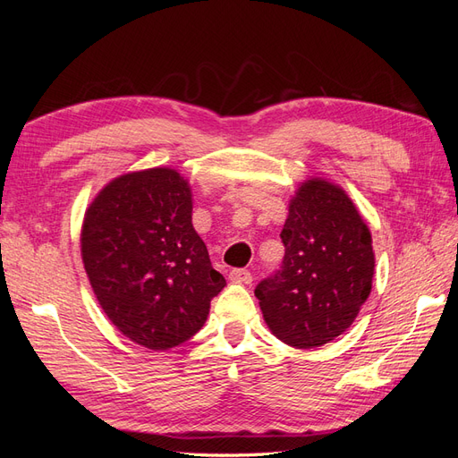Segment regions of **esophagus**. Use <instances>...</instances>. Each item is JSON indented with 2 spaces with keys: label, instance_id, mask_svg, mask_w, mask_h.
<instances>
[{
  "label": "esophagus",
  "instance_id": "esophagus-1",
  "mask_svg": "<svg viewBox=\"0 0 458 458\" xmlns=\"http://www.w3.org/2000/svg\"><path fill=\"white\" fill-rule=\"evenodd\" d=\"M229 281L234 284H250L252 283V273L246 269H233L229 273Z\"/></svg>",
  "mask_w": 458,
  "mask_h": 458
}]
</instances>
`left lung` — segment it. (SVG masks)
<instances>
[{
  "label": "left lung",
  "mask_w": 458,
  "mask_h": 458,
  "mask_svg": "<svg viewBox=\"0 0 458 458\" xmlns=\"http://www.w3.org/2000/svg\"><path fill=\"white\" fill-rule=\"evenodd\" d=\"M281 239L283 266L254 294L276 338L318 348L352 327L370 294V231L342 187L311 177L290 200Z\"/></svg>",
  "instance_id": "left-lung-1"
}]
</instances>
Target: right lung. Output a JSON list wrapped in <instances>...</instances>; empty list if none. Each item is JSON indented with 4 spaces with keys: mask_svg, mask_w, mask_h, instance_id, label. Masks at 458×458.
<instances>
[{
    "mask_svg": "<svg viewBox=\"0 0 458 458\" xmlns=\"http://www.w3.org/2000/svg\"><path fill=\"white\" fill-rule=\"evenodd\" d=\"M80 242L105 315L148 350L195 336L225 286L192 227L189 182L172 168L130 172L105 185L86 210Z\"/></svg>",
    "mask_w": 458,
    "mask_h": 458,
    "instance_id": "add662e5",
    "label": "right lung"
}]
</instances>
